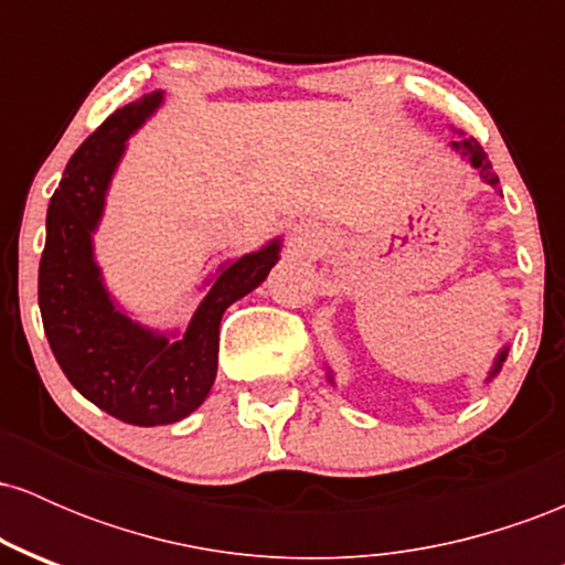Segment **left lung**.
<instances>
[{"mask_svg":"<svg viewBox=\"0 0 565 565\" xmlns=\"http://www.w3.org/2000/svg\"><path fill=\"white\" fill-rule=\"evenodd\" d=\"M459 135H462V132H459ZM451 151L459 153V157L468 161L472 170H478V174H481L483 183H489L491 188H499V178H497L494 167H491V161H489V157H486L483 146L476 138H457V140H451ZM504 359H508V348H502L497 353L494 366H491V372H489V380L497 377L499 369H502V364H504ZM329 382H334L332 380V372H329Z\"/></svg>","mask_w":565,"mask_h":565,"instance_id":"left-lung-1","label":"left lung"}]
</instances>
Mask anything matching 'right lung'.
Instances as JSON below:
<instances>
[{
	"label": "right lung",
	"instance_id": "1",
	"mask_svg": "<svg viewBox=\"0 0 565 565\" xmlns=\"http://www.w3.org/2000/svg\"><path fill=\"white\" fill-rule=\"evenodd\" d=\"M164 100L157 89L103 121L71 157L50 199L47 242L39 263L44 334L71 385L127 425H172L204 404L217 374L220 319L257 289L281 252V238L220 265L183 334L132 321L108 295L95 263L93 233L127 138Z\"/></svg>",
	"mask_w": 565,
	"mask_h": 565
}]
</instances>
